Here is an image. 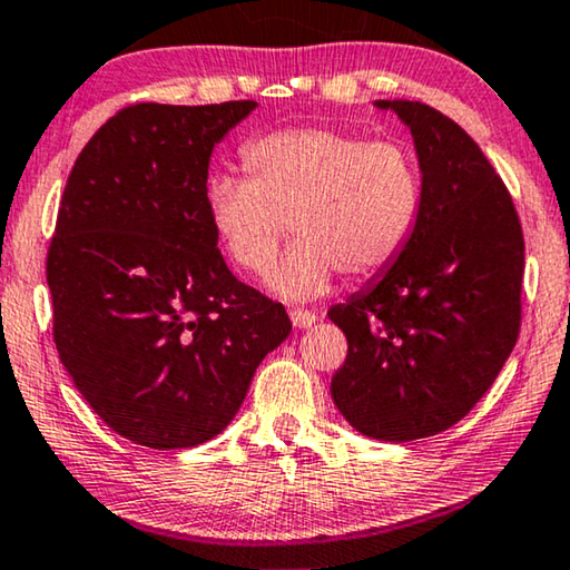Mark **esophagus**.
<instances>
[{"mask_svg":"<svg viewBox=\"0 0 570 570\" xmlns=\"http://www.w3.org/2000/svg\"><path fill=\"white\" fill-rule=\"evenodd\" d=\"M320 317L314 312H306V309H294L292 312V322H294V327L296 330H306V327H312L314 322H317Z\"/></svg>","mask_w":570,"mask_h":570,"instance_id":"esophagus-1","label":"esophagus"}]
</instances>
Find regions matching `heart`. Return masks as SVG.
Here are the masks:
<instances>
[{
	"label": "heart",
	"instance_id": "1",
	"mask_svg": "<svg viewBox=\"0 0 570 570\" xmlns=\"http://www.w3.org/2000/svg\"><path fill=\"white\" fill-rule=\"evenodd\" d=\"M240 165L246 179H210L207 220L230 264L250 276L274 264L288 223L294 243L268 278L286 302L317 299L334 271L383 274L419 223L421 171L399 141L299 126L250 139Z\"/></svg>",
	"mask_w": 570,
	"mask_h": 570
}]
</instances>
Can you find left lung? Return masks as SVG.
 <instances>
[{
    "instance_id": "obj_1",
    "label": "left lung",
    "mask_w": 570,
    "mask_h": 570,
    "mask_svg": "<svg viewBox=\"0 0 570 570\" xmlns=\"http://www.w3.org/2000/svg\"><path fill=\"white\" fill-rule=\"evenodd\" d=\"M375 106L411 129L421 213L401 256L327 312L347 337L330 391L352 429L401 444L454 426L500 375L520 332L525 240L462 126L419 101Z\"/></svg>"
}]
</instances>
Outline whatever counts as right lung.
<instances>
[{
  "label": "right lung",
  "instance_id": "1",
  "mask_svg": "<svg viewBox=\"0 0 570 570\" xmlns=\"http://www.w3.org/2000/svg\"><path fill=\"white\" fill-rule=\"evenodd\" d=\"M256 106L121 108L70 169L48 250L52 337L90 409L139 446L218 436L292 332L230 274L207 220L213 147Z\"/></svg>",
  "mask_w": 570,
  "mask_h": 570
}]
</instances>
